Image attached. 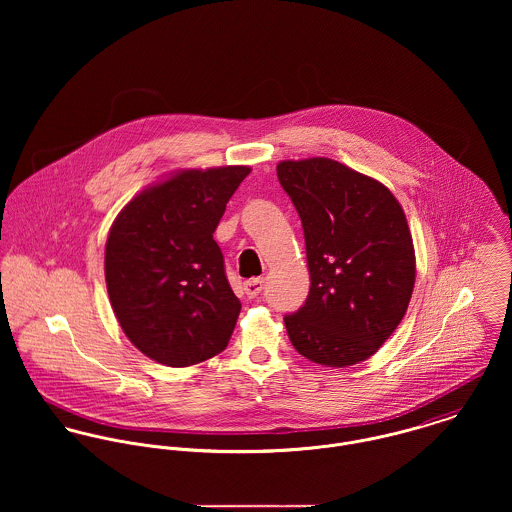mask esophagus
<instances>
[{
	"mask_svg": "<svg viewBox=\"0 0 512 512\" xmlns=\"http://www.w3.org/2000/svg\"><path fill=\"white\" fill-rule=\"evenodd\" d=\"M264 290V280L262 278H254V280H248L244 284V293L248 299H256L260 293Z\"/></svg>",
	"mask_w": 512,
	"mask_h": 512,
	"instance_id": "obj_1",
	"label": "esophagus"
}]
</instances>
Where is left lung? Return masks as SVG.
<instances>
[{
    "instance_id": "left-lung-1",
    "label": "left lung",
    "mask_w": 512,
    "mask_h": 512,
    "mask_svg": "<svg viewBox=\"0 0 512 512\" xmlns=\"http://www.w3.org/2000/svg\"><path fill=\"white\" fill-rule=\"evenodd\" d=\"M305 236L311 288L286 315L293 349L317 365H357L400 325L416 282L408 220L380 181L335 159L280 161Z\"/></svg>"
}]
</instances>
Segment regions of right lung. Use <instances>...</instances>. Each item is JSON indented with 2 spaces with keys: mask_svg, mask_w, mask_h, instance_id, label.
Returning <instances> with one entry per match:
<instances>
[{
  "mask_svg": "<svg viewBox=\"0 0 512 512\" xmlns=\"http://www.w3.org/2000/svg\"><path fill=\"white\" fill-rule=\"evenodd\" d=\"M246 165L181 169L138 193L114 220L104 252L106 288L126 337L165 366L222 353L240 301L213 238Z\"/></svg>",
  "mask_w": 512,
  "mask_h": 512,
  "instance_id": "1",
  "label": "right lung"
}]
</instances>
